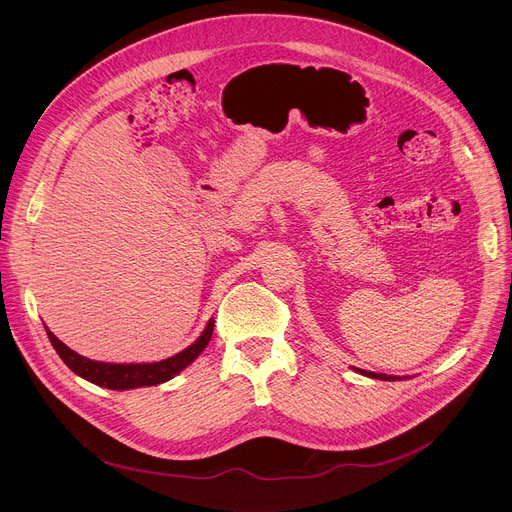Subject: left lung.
Returning a JSON list of instances; mask_svg holds the SVG:
<instances>
[{
  "label": "left lung",
  "instance_id": "left-lung-1",
  "mask_svg": "<svg viewBox=\"0 0 512 512\" xmlns=\"http://www.w3.org/2000/svg\"><path fill=\"white\" fill-rule=\"evenodd\" d=\"M356 373L364 375V377H371V379H379V381H399L397 377L393 375H383V373H371V371H362V369H356Z\"/></svg>",
  "mask_w": 512,
  "mask_h": 512
}]
</instances>
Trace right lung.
I'll return each mask as SVG.
<instances>
[{
    "label": "right lung",
    "mask_w": 512,
    "mask_h": 512,
    "mask_svg": "<svg viewBox=\"0 0 512 512\" xmlns=\"http://www.w3.org/2000/svg\"><path fill=\"white\" fill-rule=\"evenodd\" d=\"M212 328H214V318L208 320L204 332L188 348H184L182 352H178L166 360L145 362V364H111V362L89 360V358L77 354L75 350H70L66 344H62L50 330H46V334H48L54 350L58 352V356L62 358V362L72 373H77L79 377H83L99 387H105V389L127 391V389L154 387V385L166 383L174 375L184 371L210 342Z\"/></svg>",
    "instance_id": "obj_1"
}]
</instances>
